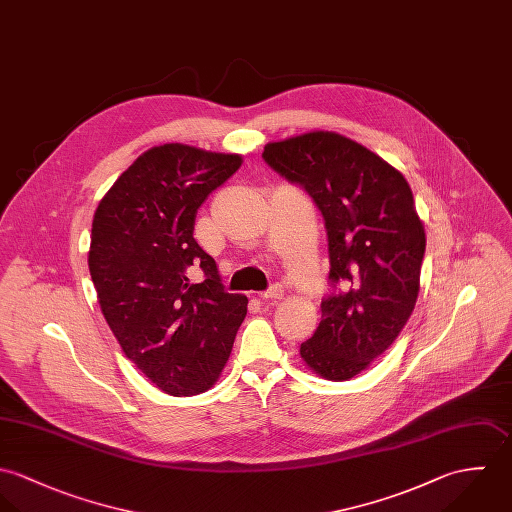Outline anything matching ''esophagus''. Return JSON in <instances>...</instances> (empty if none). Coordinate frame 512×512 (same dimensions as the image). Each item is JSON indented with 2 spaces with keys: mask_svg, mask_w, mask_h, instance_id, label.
<instances>
[{
  "mask_svg": "<svg viewBox=\"0 0 512 512\" xmlns=\"http://www.w3.org/2000/svg\"><path fill=\"white\" fill-rule=\"evenodd\" d=\"M261 299H263V301H269V303H277V301L283 299V289L275 285V287H271L269 291L261 293Z\"/></svg>",
  "mask_w": 512,
  "mask_h": 512,
  "instance_id": "obj_1",
  "label": "esophagus"
}]
</instances>
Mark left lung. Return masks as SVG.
Wrapping results in <instances>:
<instances>
[{"instance_id": "1", "label": "left lung", "mask_w": 512, "mask_h": 512, "mask_svg": "<svg viewBox=\"0 0 512 512\" xmlns=\"http://www.w3.org/2000/svg\"><path fill=\"white\" fill-rule=\"evenodd\" d=\"M263 160L305 188L328 235L334 293L322 299L301 358L326 380H350L392 346L417 301L425 231L411 188L378 154L336 132L271 142Z\"/></svg>"}]
</instances>
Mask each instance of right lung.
Instances as JSON below:
<instances>
[{"mask_svg": "<svg viewBox=\"0 0 512 512\" xmlns=\"http://www.w3.org/2000/svg\"><path fill=\"white\" fill-rule=\"evenodd\" d=\"M241 162L178 142L154 146L93 217L89 271L104 318L128 360L176 398L217 382L247 314V297L223 291L213 257L194 239L200 205Z\"/></svg>", "mask_w": 512, "mask_h": 512, "instance_id": "right-lung-1", "label": "right lung"}]
</instances>
